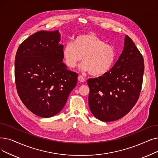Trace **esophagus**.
Returning <instances> with one entry per match:
<instances>
[{
	"instance_id": "1",
	"label": "esophagus",
	"mask_w": 158,
	"mask_h": 158,
	"mask_svg": "<svg viewBox=\"0 0 158 158\" xmlns=\"http://www.w3.org/2000/svg\"><path fill=\"white\" fill-rule=\"evenodd\" d=\"M78 80H79L80 82H81V83H83V82L85 81V78L83 77V76H82V75H79Z\"/></svg>"
}]
</instances>
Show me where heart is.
<instances>
[{
  "instance_id": "heart-1",
  "label": "heart",
  "mask_w": 158,
  "mask_h": 158,
  "mask_svg": "<svg viewBox=\"0 0 158 158\" xmlns=\"http://www.w3.org/2000/svg\"><path fill=\"white\" fill-rule=\"evenodd\" d=\"M66 64L74 68L83 57L81 67L93 76H102L112 68L115 59L114 48L106 44L103 40L94 33L77 36L74 42H68L63 50Z\"/></svg>"
}]
</instances>
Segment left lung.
<instances>
[{
	"instance_id": "obj_1",
	"label": "left lung",
	"mask_w": 158,
	"mask_h": 158,
	"mask_svg": "<svg viewBox=\"0 0 158 158\" xmlns=\"http://www.w3.org/2000/svg\"><path fill=\"white\" fill-rule=\"evenodd\" d=\"M144 69L141 53L128 35L117 62L106 74L88 79V104L95 117L105 122L121 119L138 101Z\"/></svg>"
}]
</instances>
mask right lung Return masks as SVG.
Listing matches in <instances>:
<instances>
[{
    "instance_id": "right-lung-1",
    "label": "right lung",
    "mask_w": 158,
    "mask_h": 158,
    "mask_svg": "<svg viewBox=\"0 0 158 158\" xmlns=\"http://www.w3.org/2000/svg\"><path fill=\"white\" fill-rule=\"evenodd\" d=\"M59 30L40 31L20 44L15 60V79L20 100L29 110L48 118L62 110L75 87L78 74L63 63Z\"/></svg>"
}]
</instances>
